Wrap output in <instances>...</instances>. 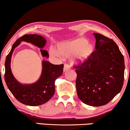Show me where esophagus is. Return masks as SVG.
Returning a JSON list of instances; mask_svg holds the SVG:
<instances>
[{"label": "esophagus", "instance_id": "obj_1", "mask_svg": "<svg viewBox=\"0 0 130 130\" xmlns=\"http://www.w3.org/2000/svg\"><path fill=\"white\" fill-rule=\"evenodd\" d=\"M70 66L68 64H64V72H66L67 70L70 69Z\"/></svg>", "mask_w": 130, "mask_h": 130}]
</instances>
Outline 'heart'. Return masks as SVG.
<instances>
[{
  "label": "heart",
  "instance_id": "b5f03b06",
  "mask_svg": "<svg viewBox=\"0 0 130 130\" xmlns=\"http://www.w3.org/2000/svg\"><path fill=\"white\" fill-rule=\"evenodd\" d=\"M94 51V46L86 38L62 41L57 45V49L51 47L49 53L56 57H70V61L75 64H81L89 60Z\"/></svg>",
  "mask_w": 130,
  "mask_h": 130
}]
</instances>
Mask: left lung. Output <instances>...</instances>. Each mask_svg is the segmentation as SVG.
Listing matches in <instances>:
<instances>
[{
    "label": "left lung",
    "mask_w": 130,
    "mask_h": 130,
    "mask_svg": "<svg viewBox=\"0 0 130 130\" xmlns=\"http://www.w3.org/2000/svg\"><path fill=\"white\" fill-rule=\"evenodd\" d=\"M96 50L89 60L75 66L76 92L84 104L104 105L121 92L124 79V58L112 39L98 33Z\"/></svg>",
    "instance_id": "obj_1"
}]
</instances>
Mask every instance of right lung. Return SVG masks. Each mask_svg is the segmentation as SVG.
Here are the masks:
<instances>
[{"label":"right lung","instance_id":"obj_1","mask_svg":"<svg viewBox=\"0 0 130 130\" xmlns=\"http://www.w3.org/2000/svg\"><path fill=\"white\" fill-rule=\"evenodd\" d=\"M22 41L30 43L40 48L43 57L49 58V54L43 50L46 40L37 34L24 35L15 41L11 51L6 56L5 67V80L10 92L19 102L30 106H37L49 101L55 93V81L63 72V64L54 65L48 61H42V72L37 82L29 84H21L14 78L11 69V60L12 53Z\"/></svg>","mask_w":130,"mask_h":130}]
</instances>
